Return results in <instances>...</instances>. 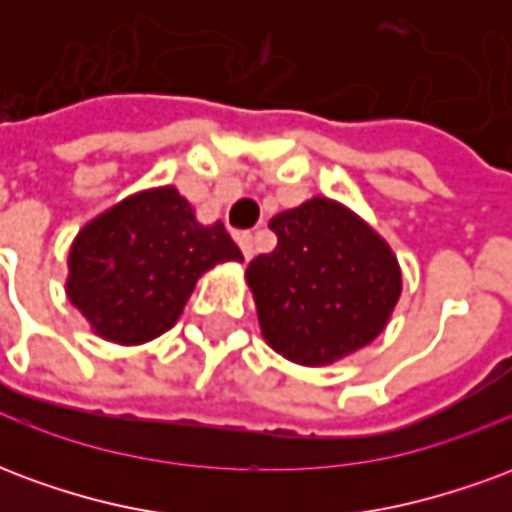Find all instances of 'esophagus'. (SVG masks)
Listing matches in <instances>:
<instances>
[{
  "label": "esophagus",
  "instance_id": "obj_1",
  "mask_svg": "<svg viewBox=\"0 0 512 512\" xmlns=\"http://www.w3.org/2000/svg\"><path fill=\"white\" fill-rule=\"evenodd\" d=\"M238 246H241L246 260L255 255V238H252V233H238Z\"/></svg>",
  "mask_w": 512,
  "mask_h": 512
}]
</instances>
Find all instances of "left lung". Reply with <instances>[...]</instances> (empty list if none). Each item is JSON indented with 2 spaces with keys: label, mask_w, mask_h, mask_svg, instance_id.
<instances>
[{
  "label": "left lung",
  "mask_w": 512,
  "mask_h": 512,
  "mask_svg": "<svg viewBox=\"0 0 512 512\" xmlns=\"http://www.w3.org/2000/svg\"><path fill=\"white\" fill-rule=\"evenodd\" d=\"M277 246L246 266L268 345L299 365H329L384 332L400 296L392 249L332 200L277 213Z\"/></svg>",
  "instance_id": "left-lung-1"
}]
</instances>
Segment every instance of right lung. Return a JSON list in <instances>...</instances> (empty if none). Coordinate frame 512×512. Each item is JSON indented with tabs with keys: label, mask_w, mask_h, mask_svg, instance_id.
Returning a JSON list of instances; mask_svg holds the SVG:
<instances>
[{
	"label": "right lung",
	"mask_w": 512,
	"mask_h": 512,
	"mask_svg": "<svg viewBox=\"0 0 512 512\" xmlns=\"http://www.w3.org/2000/svg\"><path fill=\"white\" fill-rule=\"evenodd\" d=\"M244 260L222 222L202 227L178 191L128 197L76 235L68 299L104 340L147 343L175 326L197 279Z\"/></svg>",
	"instance_id": "obj_1"
}]
</instances>
